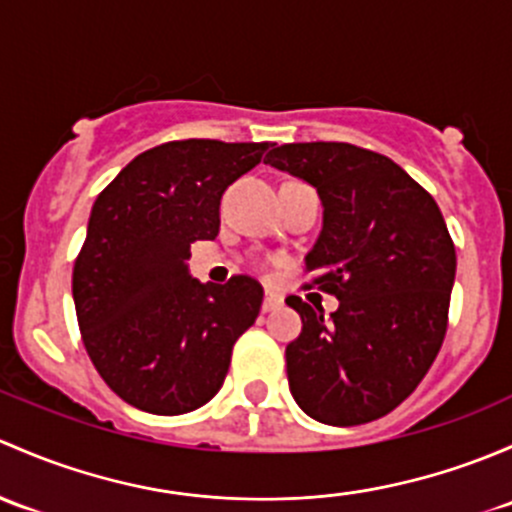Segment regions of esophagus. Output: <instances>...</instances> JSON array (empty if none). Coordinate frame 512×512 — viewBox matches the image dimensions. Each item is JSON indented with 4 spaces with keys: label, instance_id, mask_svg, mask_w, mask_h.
<instances>
[{
    "label": "esophagus",
    "instance_id": "obj_1",
    "mask_svg": "<svg viewBox=\"0 0 512 512\" xmlns=\"http://www.w3.org/2000/svg\"><path fill=\"white\" fill-rule=\"evenodd\" d=\"M283 303V298L278 293H273V291H266V298H263V305H261V310L263 313H268V310H273V308H278V305Z\"/></svg>",
    "mask_w": 512,
    "mask_h": 512
}]
</instances>
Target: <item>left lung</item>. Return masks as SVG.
Listing matches in <instances>:
<instances>
[{"label": "left lung", "instance_id": "obj_1", "mask_svg": "<svg viewBox=\"0 0 512 512\" xmlns=\"http://www.w3.org/2000/svg\"><path fill=\"white\" fill-rule=\"evenodd\" d=\"M263 162L318 189L323 231L305 288L340 300L325 320L286 298L303 320L286 347L293 399L323 424L379 419L424 379L449 328L456 246L439 204L397 162L350 142H291Z\"/></svg>", "mask_w": 512, "mask_h": 512}]
</instances>
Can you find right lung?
Instances as JSON below:
<instances>
[{
	"label": "right lung",
	"instance_id": "obj_1",
	"mask_svg": "<svg viewBox=\"0 0 512 512\" xmlns=\"http://www.w3.org/2000/svg\"><path fill=\"white\" fill-rule=\"evenodd\" d=\"M268 142L172 140L135 157L98 194L73 263L83 345L123 402L175 416L224 384L231 350L254 325L263 288L187 273L194 241L219 234L224 189L256 167Z\"/></svg>",
	"mask_w": 512,
	"mask_h": 512
}]
</instances>
